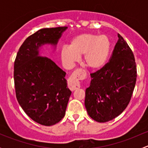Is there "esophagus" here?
<instances>
[{
	"instance_id": "34e87169",
	"label": "esophagus",
	"mask_w": 148,
	"mask_h": 148,
	"mask_svg": "<svg viewBox=\"0 0 148 148\" xmlns=\"http://www.w3.org/2000/svg\"><path fill=\"white\" fill-rule=\"evenodd\" d=\"M80 72H81V70H77V71L73 73V74L70 77L69 81V88L71 90L74 91L79 88L80 84L79 79L81 77V76H80L81 73Z\"/></svg>"
}]
</instances>
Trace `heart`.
Instances as JSON below:
<instances>
[{"label": "heart", "mask_w": 148, "mask_h": 148, "mask_svg": "<svg viewBox=\"0 0 148 148\" xmlns=\"http://www.w3.org/2000/svg\"><path fill=\"white\" fill-rule=\"evenodd\" d=\"M110 51V41L105 35L84 33L71 39L69 46L61 51L62 61L67 66L77 62L83 56V63L92 69H98L105 64Z\"/></svg>", "instance_id": "heart-1"}]
</instances>
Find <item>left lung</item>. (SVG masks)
Returning a JSON list of instances; mask_svg holds the SVG:
<instances>
[{"instance_id": "1", "label": "left lung", "mask_w": 148, "mask_h": 148, "mask_svg": "<svg viewBox=\"0 0 148 148\" xmlns=\"http://www.w3.org/2000/svg\"><path fill=\"white\" fill-rule=\"evenodd\" d=\"M90 77L85 90L88 114L98 122L112 120L127 107L137 78L134 54L120 34L110 62Z\"/></svg>"}]
</instances>
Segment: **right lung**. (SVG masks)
<instances>
[{"label": "right lung", "mask_w": 148, "mask_h": 148, "mask_svg": "<svg viewBox=\"0 0 148 148\" xmlns=\"http://www.w3.org/2000/svg\"><path fill=\"white\" fill-rule=\"evenodd\" d=\"M68 27L42 28L28 36L21 46L14 62V83L19 104L30 118L51 126L65 115L71 92L64 71L41 49L50 45L56 50Z\"/></svg>", "instance_id": "add662e5"}]
</instances>
